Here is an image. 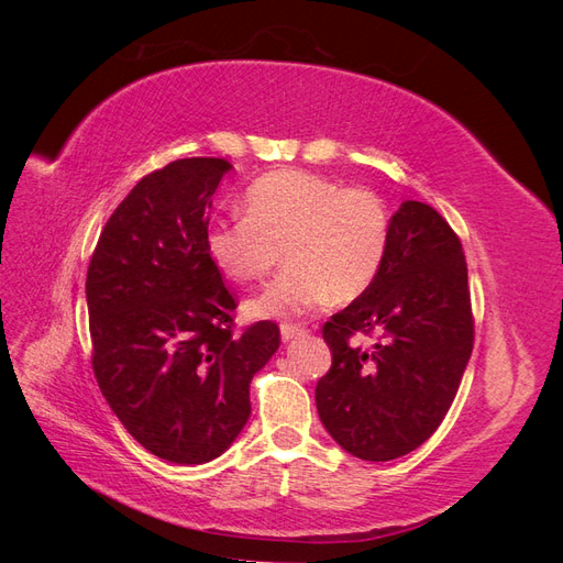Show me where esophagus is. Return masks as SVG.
Segmentation results:
<instances>
[{
    "label": "esophagus",
    "instance_id": "esophagus-1",
    "mask_svg": "<svg viewBox=\"0 0 563 563\" xmlns=\"http://www.w3.org/2000/svg\"><path fill=\"white\" fill-rule=\"evenodd\" d=\"M298 335H305L302 327H296V323H284V327H282V340H284V343H288V340H294Z\"/></svg>",
    "mask_w": 563,
    "mask_h": 563
}]
</instances>
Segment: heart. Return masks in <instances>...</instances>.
<instances>
[{
    "label": "heart",
    "instance_id": "1",
    "mask_svg": "<svg viewBox=\"0 0 563 563\" xmlns=\"http://www.w3.org/2000/svg\"><path fill=\"white\" fill-rule=\"evenodd\" d=\"M244 218L207 232L211 263L234 282H261L284 258L286 269L246 302L251 317L305 314L331 296L360 298L376 282L389 244L385 201L364 187L282 168L244 195Z\"/></svg>",
    "mask_w": 563,
    "mask_h": 563
}]
</instances>
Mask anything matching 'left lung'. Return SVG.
I'll return each instance as SVG.
<instances>
[{
  "label": "left lung",
  "instance_id": "obj_1",
  "mask_svg": "<svg viewBox=\"0 0 563 563\" xmlns=\"http://www.w3.org/2000/svg\"><path fill=\"white\" fill-rule=\"evenodd\" d=\"M354 332L377 343L352 346ZM323 340L333 362L314 399L338 446L385 463L434 434L467 368L474 323L463 246L432 207L408 199L389 218L376 282L323 323Z\"/></svg>",
  "mask_w": 563,
  "mask_h": 563
}]
</instances>
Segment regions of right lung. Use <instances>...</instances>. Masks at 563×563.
Listing matches in <instances>:
<instances>
[{"instance_id": "add662e5", "label": "right lung", "mask_w": 563, "mask_h": 563, "mask_svg": "<svg viewBox=\"0 0 563 563\" xmlns=\"http://www.w3.org/2000/svg\"><path fill=\"white\" fill-rule=\"evenodd\" d=\"M230 172L192 157L145 176L110 216L87 275L98 387L143 449L178 465L232 446L251 380L279 347L272 321L232 333L236 302L207 253L211 197Z\"/></svg>"}]
</instances>
